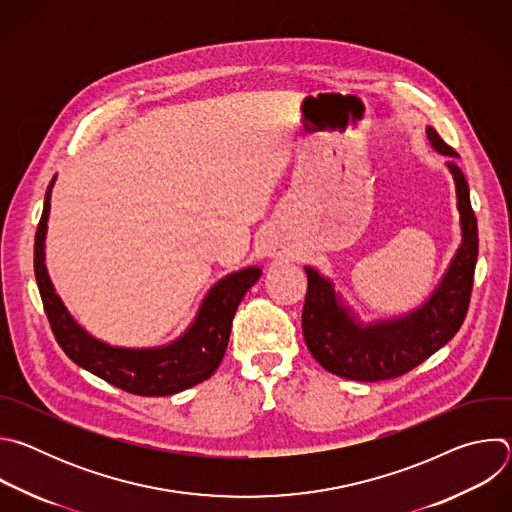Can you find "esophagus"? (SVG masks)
I'll list each match as a JSON object with an SVG mask.
<instances>
[{
    "mask_svg": "<svg viewBox=\"0 0 512 512\" xmlns=\"http://www.w3.org/2000/svg\"><path fill=\"white\" fill-rule=\"evenodd\" d=\"M263 253H265L267 257H275V253H277V247H275L271 241H265V243H263Z\"/></svg>",
    "mask_w": 512,
    "mask_h": 512,
    "instance_id": "obj_1",
    "label": "esophagus"
}]
</instances>
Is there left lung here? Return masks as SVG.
<instances>
[{"instance_id": "obj_1", "label": "left lung", "mask_w": 512, "mask_h": 512, "mask_svg": "<svg viewBox=\"0 0 512 512\" xmlns=\"http://www.w3.org/2000/svg\"><path fill=\"white\" fill-rule=\"evenodd\" d=\"M425 137L437 154L450 158L446 168L456 186L460 245L421 306L401 316L362 322L330 277L310 265L304 267L308 275L302 314L306 344L328 373L342 379L373 383L401 377L448 344L466 318L478 259V227L470 188L454 160L460 156L431 125L425 127Z\"/></svg>"}]
</instances>
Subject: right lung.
<instances>
[{"label":"right lung","instance_id":"right-lung-1","mask_svg":"<svg viewBox=\"0 0 512 512\" xmlns=\"http://www.w3.org/2000/svg\"><path fill=\"white\" fill-rule=\"evenodd\" d=\"M54 182L56 176L46 190L36 231L34 273L46 316L64 354L95 377L143 397L174 395L206 381L225 356L235 312L261 277V267H243L218 279L206 291L190 326L172 342L145 348L113 346L93 336L72 318L48 275L46 231Z\"/></svg>","mask_w":512,"mask_h":512}]
</instances>
